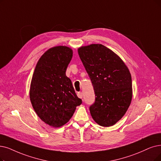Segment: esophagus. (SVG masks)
<instances>
[{
  "mask_svg": "<svg viewBox=\"0 0 161 161\" xmlns=\"http://www.w3.org/2000/svg\"><path fill=\"white\" fill-rule=\"evenodd\" d=\"M77 96H78V97L80 98H82V93L79 92H77Z\"/></svg>",
  "mask_w": 161,
  "mask_h": 161,
  "instance_id": "obj_1",
  "label": "esophagus"
}]
</instances>
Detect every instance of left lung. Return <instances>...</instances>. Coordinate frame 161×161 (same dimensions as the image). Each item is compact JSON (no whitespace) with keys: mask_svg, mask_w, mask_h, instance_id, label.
<instances>
[{"mask_svg":"<svg viewBox=\"0 0 161 161\" xmlns=\"http://www.w3.org/2000/svg\"><path fill=\"white\" fill-rule=\"evenodd\" d=\"M78 53L96 96L90 107L92 118L101 126H112L131 104L133 92L129 69L116 53L102 44L80 47Z\"/></svg>","mask_w":161,"mask_h":161,"instance_id":"obj_1","label":"left lung"}]
</instances>
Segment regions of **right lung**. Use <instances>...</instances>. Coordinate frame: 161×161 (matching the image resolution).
<instances>
[{
	"label": "right lung",
	"instance_id": "obj_1",
	"mask_svg": "<svg viewBox=\"0 0 161 161\" xmlns=\"http://www.w3.org/2000/svg\"><path fill=\"white\" fill-rule=\"evenodd\" d=\"M73 50L59 46L47 49L38 60L32 76L30 99L34 111L46 124L60 127L73 116L82 104L66 70Z\"/></svg>",
	"mask_w": 161,
	"mask_h": 161
}]
</instances>
